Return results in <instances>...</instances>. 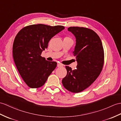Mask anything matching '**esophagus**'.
Masks as SVG:
<instances>
[{
  "mask_svg": "<svg viewBox=\"0 0 121 121\" xmlns=\"http://www.w3.org/2000/svg\"><path fill=\"white\" fill-rule=\"evenodd\" d=\"M57 66L58 67H62V66H63V64L60 63H57Z\"/></svg>",
  "mask_w": 121,
  "mask_h": 121,
  "instance_id": "esophagus-1",
  "label": "esophagus"
}]
</instances>
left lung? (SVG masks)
Segmentation results:
<instances>
[{"label": "left lung", "instance_id": "left-lung-1", "mask_svg": "<svg viewBox=\"0 0 121 121\" xmlns=\"http://www.w3.org/2000/svg\"><path fill=\"white\" fill-rule=\"evenodd\" d=\"M76 38L73 52L77 62V69L66 66L67 75L62 79L64 88L73 93H79L91 85L102 72L104 61L102 42L93 30L86 28L69 27Z\"/></svg>", "mask_w": 121, "mask_h": 121}]
</instances>
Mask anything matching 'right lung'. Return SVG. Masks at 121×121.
<instances>
[{
    "mask_svg": "<svg viewBox=\"0 0 121 121\" xmlns=\"http://www.w3.org/2000/svg\"><path fill=\"white\" fill-rule=\"evenodd\" d=\"M64 29L62 26L32 25L23 28L15 36L13 57L19 74L27 86L38 88L43 86L57 66V62L42 57L53 36Z\"/></svg>",
    "mask_w": 121,
    "mask_h": 121,
    "instance_id": "obj_1",
    "label": "right lung"
}]
</instances>
